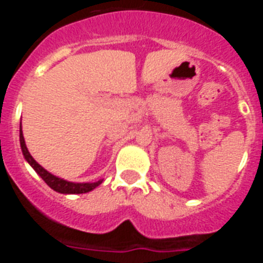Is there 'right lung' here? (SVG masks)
I'll return each mask as SVG.
<instances>
[{
  "label": "right lung",
  "mask_w": 263,
  "mask_h": 263,
  "mask_svg": "<svg viewBox=\"0 0 263 263\" xmlns=\"http://www.w3.org/2000/svg\"><path fill=\"white\" fill-rule=\"evenodd\" d=\"M20 142H21V148H22L23 157L25 159L31 164V167L36 171L39 176H41L43 180L46 182V184L48 187H51L53 191L60 192V194H85V192H89L92 190L97 187L99 184H101L103 180H99V182L95 183H72V182H67V180H63V179L58 178V176L52 175L48 171H46L41 164H38L35 162V159L30 155L29 150L26 147V143H25V139H23V134H22V129L20 130Z\"/></svg>",
  "instance_id": "right-lung-1"
}]
</instances>
